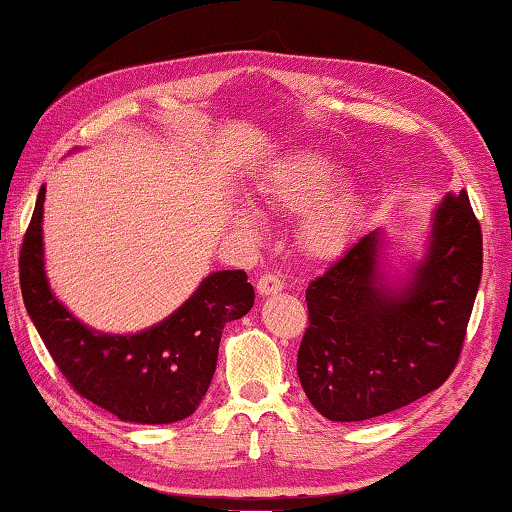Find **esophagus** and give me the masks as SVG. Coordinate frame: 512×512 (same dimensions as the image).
Segmentation results:
<instances>
[{
	"label": "esophagus",
	"mask_w": 512,
	"mask_h": 512,
	"mask_svg": "<svg viewBox=\"0 0 512 512\" xmlns=\"http://www.w3.org/2000/svg\"><path fill=\"white\" fill-rule=\"evenodd\" d=\"M256 290H258V295H263V297L276 295V292L283 290V281L276 274H265V276H261V279H258Z\"/></svg>",
	"instance_id": "obj_1"
}]
</instances>
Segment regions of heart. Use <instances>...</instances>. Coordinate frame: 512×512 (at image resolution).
Listing matches in <instances>:
<instances>
[{
	"instance_id": "b5f03b06",
	"label": "heart",
	"mask_w": 512,
	"mask_h": 512,
	"mask_svg": "<svg viewBox=\"0 0 512 512\" xmlns=\"http://www.w3.org/2000/svg\"><path fill=\"white\" fill-rule=\"evenodd\" d=\"M345 179L340 165L322 154H299L270 174L261 195L270 206L288 213H304L299 242L315 258L338 256L356 236L365 215V199L354 188L331 190ZM233 226L247 236H258L263 217L249 201H238L231 211Z\"/></svg>"
}]
</instances>
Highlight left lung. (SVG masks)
Segmentation results:
<instances>
[{"label":"left lung","instance_id":"1","mask_svg":"<svg viewBox=\"0 0 512 512\" xmlns=\"http://www.w3.org/2000/svg\"><path fill=\"white\" fill-rule=\"evenodd\" d=\"M483 270L481 226L465 190L431 215L424 254L385 265V231L360 238L306 290L297 356L306 397L331 422H363L413 404L456 367Z\"/></svg>","mask_w":512,"mask_h":512}]
</instances>
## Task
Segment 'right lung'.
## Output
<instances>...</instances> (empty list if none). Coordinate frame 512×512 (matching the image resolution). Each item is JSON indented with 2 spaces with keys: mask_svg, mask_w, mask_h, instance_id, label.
<instances>
[{
  "mask_svg": "<svg viewBox=\"0 0 512 512\" xmlns=\"http://www.w3.org/2000/svg\"><path fill=\"white\" fill-rule=\"evenodd\" d=\"M45 186L20 251L27 313L72 388L122 422L172 424L195 413L213 381L226 322L245 317L254 288L242 270L208 274L183 304L149 329L106 333L67 311L49 286L43 240Z\"/></svg>",
  "mask_w": 512,
  "mask_h": 512,
  "instance_id": "right-lung-1",
  "label": "right lung"
}]
</instances>
